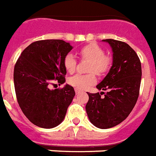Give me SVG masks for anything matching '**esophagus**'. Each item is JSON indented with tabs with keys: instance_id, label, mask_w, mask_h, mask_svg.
<instances>
[{
	"instance_id": "esophagus-1",
	"label": "esophagus",
	"mask_w": 156,
	"mask_h": 156,
	"mask_svg": "<svg viewBox=\"0 0 156 156\" xmlns=\"http://www.w3.org/2000/svg\"><path fill=\"white\" fill-rule=\"evenodd\" d=\"M75 92H76V94H79V93H80V92H82V90H79V89H77V88H76V89H75Z\"/></svg>"
}]
</instances>
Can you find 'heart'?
<instances>
[{
    "instance_id": "heart-1",
    "label": "heart",
    "mask_w": 156,
    "mask_h": 156,
    "mask_svg": "<svg viewBox=\"0 0 156 156\" xmlns=\"http://www.w3.org/2000/svg\"><path fill=\"white\" fill-rule=\"evenodd\" d=\"M83 59L90 61L88 74H75L69 78V83L77 89H87L95 83V74L105 75L111 68L112 61L109 56L105 55L104 49L96 44H89L79 50ZM64 66L69 73H73L77 68V60L72 53H68L64 58Z\"/></svg>"
}]
</instances>
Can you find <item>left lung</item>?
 <instances>
[{
	"label": "left lung",
	"instance_id": "8db88e82",
	"mask_svg": "<svg viewBox=\"0 0 156 156\" xmlns=\"http://www.w3.org/2000/svg\"><path fill=\"white\" fill-rule=\"evenodd\" d=\"M103 41L112 49V66L96 87L108 92L87 93L86 111L94 126L108 129L121 123L133 110L139 95L142 66L135 51L126 43L112 39Z\"/></svg>",
	"mask_w": 156,
	"mask_h": 156
}]
</instances>
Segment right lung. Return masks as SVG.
<instances>
[{"instance_id":"right-lung-1","label":"right lung","mask_w":156,"mask_h":156,"mask_svg":"<svg viewBox=\"0 0 156 156\" xmlns=\"http://www.w3.org/2000/svg\"><path fill=\"white\" fill-rule=\"evenodd\" d=\"M73 47L61 40H39L21 53L13 70V82L19 107L29 121L44 129L56 127L63 121L75 91L66 84L50 89L56 81L66 82L64 58Z\"/></svg>"}]
</instances>
